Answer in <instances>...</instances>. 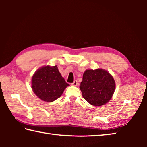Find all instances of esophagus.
Listing matches in <instances>:
<instances>
[{
  "label": "esophagus",
  "mask_w": 147,
  "mask_h": 147,
  "mask_svg": "<svg viewBox=\"0 0 147 147\" xmlns=\"http://www.w3.org/2000/svg\"><path fill=\"white\" fill-rule=\"evenodd\" d=\"M78 81L77 80H74L73 83L71 84L72 86H76L77 85H78Z\"/></svg>",
  "instance_id": "esophagus-1"
}]
</instances>
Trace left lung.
Instances as JSON below:
<instances>
[{
    "label": "left lung",
    "instance_id": "left-lung-1",
    "mask_svg": "<svg viewBox=\"0 0 147 147\" xmlns=\"http://www.w3.org/2000/svg\"><path fill=\"white\" fill-rule=\"evenodd\" d=\"M115 84L112 76L103 69L86 70L80 89L84 98L94 106L106 104L112 97Z\"/></svg>",
    "mask_w": 147,
    "mask_h": 147
}]
</instances>
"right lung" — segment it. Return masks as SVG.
<instances>
[{
  "mask_svg": "<svg viewBox=\"0 0 147 147\" xmlns=\"http://www.w3.org/2000/svg\"><path fill=\"white\" fill-rule=\"evenodd\" d=\"M61 75L57 66H45L38 69L32 76L34 93L42 100L51 102L60 97L69 86Z\"/></svg>",
  "mask_w": 147,
  "mask_h": 147,
  "instance_id": "obj_1",
  "label": "right lung"
}]
</instances>
